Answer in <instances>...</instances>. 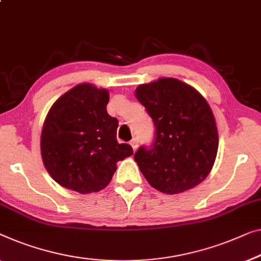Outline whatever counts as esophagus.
Here are the masks:
<instances>
[{"label": "esophagus", "mask_w": 261, "mask_h": 261, "mask_svg": "<svg viewBox=\"0 0 261 261\" xmlns=\"http://www.w3.org/2000/svg\"><path fill=\"white\" fill-rule=\"evenodd\" d=\"M129 145L132 146V148H133V150L135 152V150L138 149V146H139V140L137 138H134L132 141L129 142Z\"/></svg>", "instance_id": "34e87169"}]
</instances>
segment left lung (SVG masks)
Returning a JSON list of instances; mask_svg holds the SVG:
<instances>
[{"label":"left lung","instance_id":"8db88e82","mask_svg":"<svg viewBox=\"0 0 261 261\" xmlns=\"http://www.w3.org/2000/svg\"><path fill=\"white\" fill-rule=\"evenodd\" d=\"M135 97L155 124L150 149L134 160L150 186L177 194L202 182L212 171L219 135L212 109L193 87L173 77L138 86Z\"/></svg>","mask_w":261,"mask_h":261}]
</instances>
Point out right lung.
<instances>
[{
  "label": "right lung",
  "instance_id": "right-lung-1",
  "mask_svg": "<svg viewBox=\"0 0 261 261\" xmlns=\"http://www.w3.org/2000/svg\"><path fill=\"white\" fill-rule=\"evenodd\" d=\"M109 92L80 84L49 109L41 132V155L47 172L60 186L88 194L111 182L116 164L133 148L116 140L118 119L106 106Z\"/></svg>",
  "mask_w": 261,
  "mask_h": 261
}]
</instances>
